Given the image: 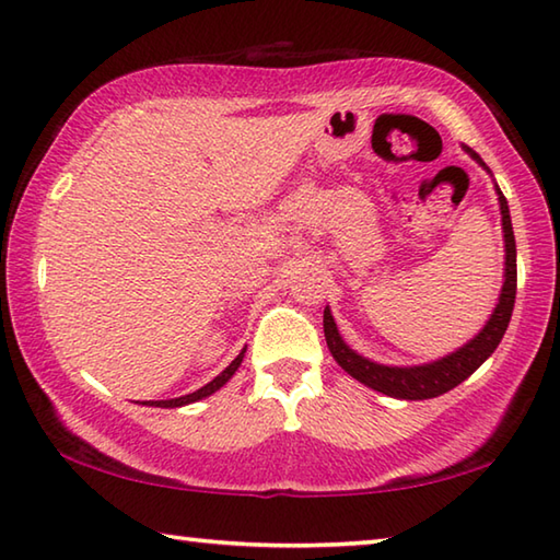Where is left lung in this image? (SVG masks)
Instances as JSON below:
<instances>
[{
  "label": "left lung",
  "mask_w": 560,
  "mask_h": 560,
  "mask_svg": "<svg viewBox=\"0 0 560 560\" xmlns=\"http://www.w3.org/2000/svg\"><path fill=\"white\" fill-rule=\"evenodd\" d=\"M463 149L487 171V174L492 176V171L485 166L480 154H475L470 147H463ZM494 190H497V200H500L502 232H504V281H502L500 299H497V306H494L490 318H487V323L480 328V332H477L475 338L467 340L463 348H457L455 352L445 354V358H439L433 362H423V364H411V368H396V364L374 362L370 358H364V354L354 352L350 345L342 340L338 323H335L330 308L325 306V311H323L325 342H328V350L335 358V362H338L340 368L350 374V377L362 382L364 386H370V389H374V392L394 396V399H406V401L433 399V396H441L445 392L455 389L457 384L470 377V374L497 350V345L502 342L504 330H506V325H510L512 311H514L516 242H514L510 206H506V198L502 196V190L497 183H494Z\"/></svg>",
  "instance_id": "left-lung-1"
}]
</instances>
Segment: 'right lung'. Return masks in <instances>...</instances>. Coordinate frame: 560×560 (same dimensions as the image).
<instances>
[{"instance_id":"add662e5","label":"right lung","mask_w":560,"mask_h":560,"mask_svg":"<svg viewBox=\"0 0 560 560\" xmlns=\"http://www.w3.org/2000/svg\"><path fill=\"white\" fill-rule=\"evenodd\" d=\"M245 352H247V348H242V352L237 354L235 360H232L225 370H222L215 380L212 382H208L206 386H200V389H196L192 394H186V396H178V399H161V401H144V406H161V409H176V406H186V404H192V401H200V399H206V396H210V394H215L220 386H225L230 380H232V374L237 372V368L242 364V360H245Z\"/></svg>"}]
</instances>
